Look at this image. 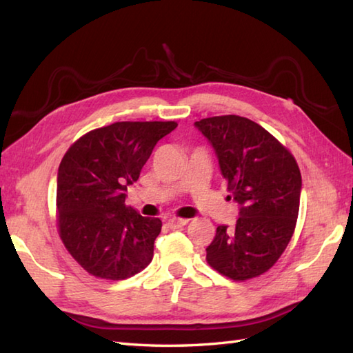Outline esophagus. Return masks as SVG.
Wrapping results in <instances>:
<instances>
[{"label":"esophagus","mask_w":353,"mask_h":353,"mask_svg":"<svg viewBox=\"0 0 353 353\" xmlns=\"http://www.w3.org/2000/svg\"><path fill=\"white\" fill-rule=\"evenodd\" d=\"M188 223H190V220H186V219H170L167 221V224L171 229H181V228L186 226Z\"/></svg>","instance_id":"obj_1"}]
</instances>
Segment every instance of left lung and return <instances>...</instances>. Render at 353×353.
I'll list each match as a JSON object with an SVG mask.
<instances>
[{"mask_svg": "<svg viewBox=\"0 0 353 353\" xmlns=\"http://www.w3.org/2000/svg\"><path fill=\"white\" fill-rule=\"evenodd\" d=\"M196 125L211 141L228 191L241 206L234 228H216L206 261L232 281L253 279L276 264L294 234L301 170L290 150L249 118L211 117Z\"/></svg>", "mask_w": 353, "mask_h": 353, "instance_id": "1", "label": "left lung"}]
</instances>
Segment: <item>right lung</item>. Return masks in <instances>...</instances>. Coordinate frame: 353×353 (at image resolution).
Segmentation results:
<instances>
[{
  "label": "right lung",
  "mask_w": 353,
  "mask_h": 353,
  "mask_svg": "<svg viewBox=\"0 0 353 353\" xmlns=\"http://www.w3.org/2000/svg\"><path fill=\"white\" fill-rule=\"evenodd\" d=\"M176 121H118L80 137L57 172L56 221L65 249L89 274L123 281L153 259L162 221L125 205L127 185Z\"/></svg>",
  "instance_id": "right-lung-1"
}]
</instances>
